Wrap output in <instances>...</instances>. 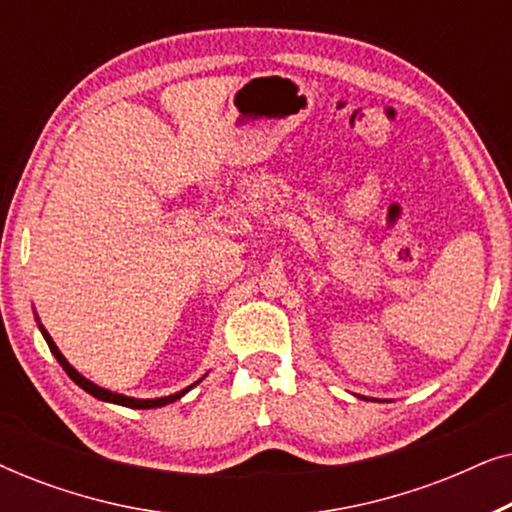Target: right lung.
I'll use <instances>...</instances> for the list:
<instances>
[{
	"instance_id": "add662e5",
	"label": "right lung",
	"mask_w": 512,
	"mask_h": 512,
	"mask_svg": "<svg viewBox=\"0 0 512 512\" xmlns=\"http://www.w3.org/2000/svg\"><path fill=\"white\" fill-rule=\"evenodd\" d=\"M39 328H41V333H44V338H46V342H48V349H51L53 356H55V359H58L60 366L65 368V373H67L69 377H72V380H74L76 384H79V387H81L83 391H88V394H93L95 398H100V401H109V403H116V405H125V408H139V410H146V408H163V405L177 401V398H181V396L186 394L188 389H191V387H188V389L179 391V394H172V396L151 398V401H142V398H130V396H123V394H114V391L97 387V384H93L90 380H86V377H83V375L76 373V370L67 363L65 356L60 354V349L55 347V342L51 340V335L46 333V328H44V326H39ZM195 384H198V382H195Z\"/></svg>"
}]
</instances>
